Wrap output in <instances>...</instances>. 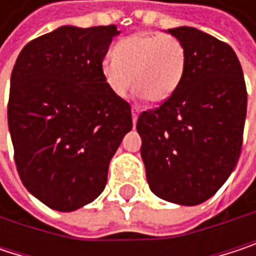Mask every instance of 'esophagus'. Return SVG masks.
I'll list each match as a JSON object with an SVG mask.
<instances>
[{
    "label": "esophagus",
    "instance_id": "obj_1",
    "mask_svg": "<svg viewBox=\"0 0 256 256\" xmlns=\"http://www.w3.org/2000/svg\"><path fill=\"white\" fill-rule=\"evenodd\" d=\"M138 117H139V108L138 106H132V122H133V124H136Z\"/></svg>",
    "mask_w": 256,
    "mask_h": 256
}]
</instances>
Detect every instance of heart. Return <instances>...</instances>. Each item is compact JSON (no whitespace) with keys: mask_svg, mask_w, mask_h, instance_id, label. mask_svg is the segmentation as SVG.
<instances>
[{"mask_svg":"<svg viewBox=\"0 0 256 256\" xmlns=\"http://www.w3.org/2000/svg\"><path fill=\"white\" fill-rule=\"evenodd\" d=\"M112 54L104 59L100 71L108 88L120 98L133 84L146 100L166 102L186 70L185 48L172 35L134 34L120 40Z\"/></svg>","mask_w":256,"mask_h":256,"instance_id":"heart-1","label":"heart"}]
</instances>
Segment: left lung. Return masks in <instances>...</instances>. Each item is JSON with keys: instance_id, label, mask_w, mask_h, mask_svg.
I'll return each instance as SVG.
<instances>
[{"instance_id": "left-lung-1", "label": "left lung", "mask_w": 256, "mask_h": 256, "mask_svg": "<svg viewBox=\"0 0 256 256\" xmlns=\"http://www.w3.org/2000/svg\"><path fill=\"white\" fill-rule=\"evenodd\" d=\"M186 53L178 90L136 130L151 191L170 203L196 206L228 179L240 157L248 93L228 44L190 26L168 29Z\"/></svg>"}]
</instances>
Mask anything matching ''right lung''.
I'll return each instance as SVG.
<instances>
[{
	"mask_svg": "<svg viewBox=\"0 0 256 256\" xmlns=\"http://www.w3.org/2000/svg\"><path fill=\"white\" fill-rule=\"evenodd\" d=\"M118 34L114 25L60 26L28 42L14 64L7 117L16 168L26 190L54 210L99 197L132 130L130 105L100 71Z\"/></svg>",
	"mask_w": 256,
	"mask_h": 256,
	"instance_id": "obj_1",
	"label": "right lung"
}]
</instances>
